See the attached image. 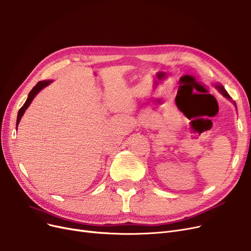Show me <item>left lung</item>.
Listing matches in <instances>:
<instances>
[{"instance_id": "8db88e82", "label": "left lung", "mask_w": 251, "mask_h": 251, "mask_svg": "<svg viewBox=\"0 0 251 251\" xmlns=\"http://www.w3.org/2000/svg\"><path fill=\"white\" fill-rule=\"evenodd\" d=\"M215 86H216L217 90L219 91V92H220V93L225 97V98H227V99H229V100L231 99V98H230V96L227 94V92L225 91V88L223 87V85H221V84H216ZM233 103H234V102H233ZM234 105H236V103H234Z\"/></svg>"}]
</instances>
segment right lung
Masks as SVG:
<instances>
[{"instance_id":"obj_1","label":"right lung","mask_w":251,"mask_h":251,"mask_svg":"<svg viewBox=\"0 0 251 251\" xmlns=\"http://www.w3.org/2000/svg\"><path fill=\"white\" fill-rule=\"evenodd\" d=\"M52 81L51 80H44V81H39L33 88H32L31 90V92L29 93V95H28V98H27V100H26V102H25V104L23 105V106L21 107V109L19 110V114H18V119H17V126L19 125V123H20V121H21V119H22V117H23V115H24V112L26 111V109L29 107V105L31 104V102H32V100L34 99V97L43 90L44 87H46V86H48L49 85L50 83H51Z\"/></svg>"}]
</instances>
